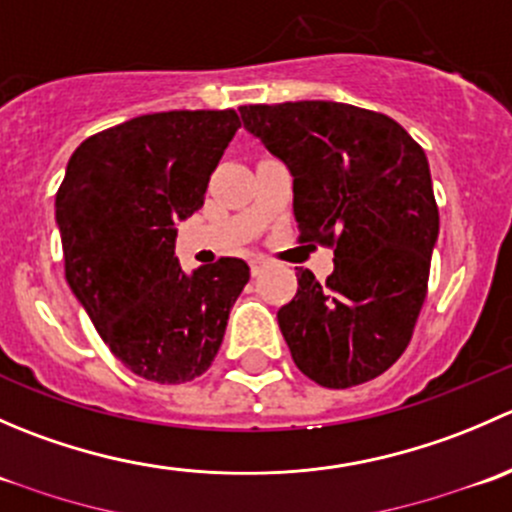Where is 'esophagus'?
<instances>
[{"instance_id": "1", "label": "esophagus", "mask_w": 512, "mask_h": 512, "mask_svg": "<svg viewBox=\"0 0 512 512\" xmlns=\"http://www.w3.org/2000/svg\"><path fill=\"white\" fill-rule=\"evenodd\" d=\"M265 265H267V262L262 260V257H252V260H250V270H252V275H260V272L265 270Z\"/></svg>"}]
</instances>
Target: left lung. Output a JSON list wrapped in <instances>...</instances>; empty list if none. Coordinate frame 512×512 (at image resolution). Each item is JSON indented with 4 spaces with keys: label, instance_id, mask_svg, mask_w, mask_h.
I'll return each instance as SVG.
<instances>
[{
    "label": "left lung",
    "instance_id": "8db88e82",
    "mask_svg": "<svg viewBox=\"0 0 512 512\" xmlns=\"http://www.w3.org/2000/svg\"><path fill=\"white\" fill-rule=\"evenodd\" d=\"M294 175L299 242L334 250L319 282L297 272L277 312L294 364L327 389L384 374L409 347L428 289L438 205L423 148L384 113L337 101L240 106Z\"/></svg>",
    "mask_w": 512,
    "mask_h": 512
}]
</instances>
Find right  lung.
<instances>
[{"instance_id": "obj_1", "label": "right lung", "mask_w": 512, "mask_h": 512, "mask_svg": "<svg viewBox=\"0 0 512 512\" xmlns=\"http://www.w3.org/2000/svg\"><path fill=\"white\" fill-rule=\"evenodd\" d=\"M237 128L232 108L131 118L86 138L56 193L66 282L111 354L148 381L205 374L250 280L240 257L193 275L175 257V223L203 208Z\"/></svg>"}]
</instances>
